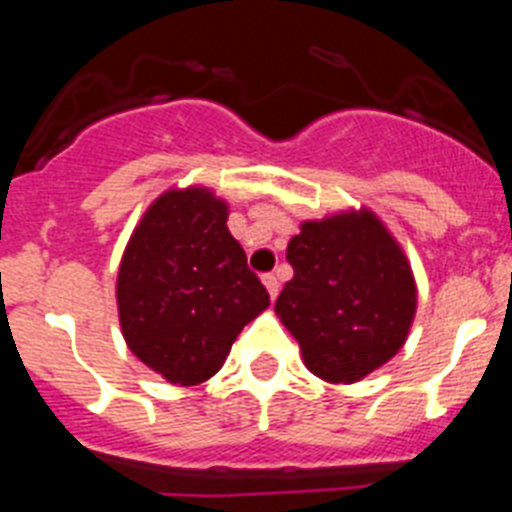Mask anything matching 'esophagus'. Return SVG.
<instances>
[{
  "label": "esophagus",
  "mask_w": 512,
  "mask_h": 512,
  "mask_svg": "<svg viewBox=\"0 0 512 512\" xmlns=\"http://www.w3.org/2000/svg\"><path fill=\"white\" fill-rule=\"evenodd\" d=\"M261 282H264V287H266V292H269L271 300H277V295H279L277 277H274V274H264V277H261Z\"/></svg>",
  "instance_id": "1"
}]
</instances>
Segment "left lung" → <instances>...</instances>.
Here are the masks:
<instances>
[{"instance_id":"8db88e82","label":"left lung","mask_w":512,"mask_h":512,"mask_svg":"<svg viewBox=\"0 0 512 512\" xmlns=\"http://www.w3.org/2000/svg\"><path fill=\"white\" fill-rule=\"evenodd\" d=\"M295 277L277 315L325 382H359L408 338L415 282L405 253L369 210L305 223L287 246Z\"/></svg>"}]
</instances>
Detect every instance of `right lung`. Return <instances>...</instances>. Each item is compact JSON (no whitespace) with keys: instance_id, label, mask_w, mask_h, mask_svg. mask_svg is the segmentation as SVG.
<instances>
[{"instance_id":"obj_1","label":"right lung","mask_w":512,"mask_h":512,"mask_svg":"<svg viewBox=\"0 0 512 512\" xmlns=\"http://www.w3.org/2000/svg\"><path fill=\"white\" fill-rule=\"evenodd\" d=\"M228 205L200 187L161 194L130 238L117 310L130 351L171 384H200L269 292L228 230Z\"/></svg>"}]
</instances>
